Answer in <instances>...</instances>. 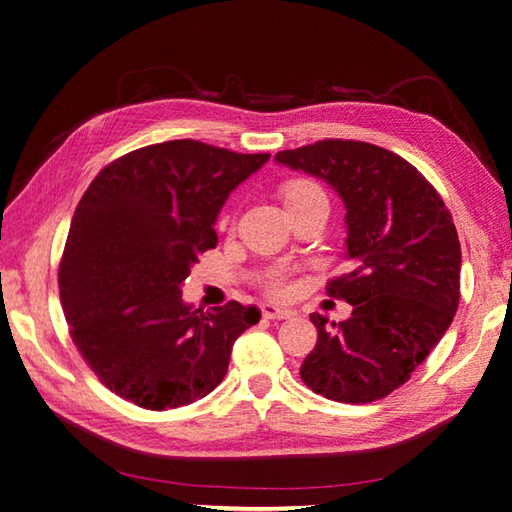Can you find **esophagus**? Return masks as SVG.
I'll list each match as a JSON object with an SVG mask.
<instances>
[{
  "label": "esophagus",
  "instance_id": "34e87169",
  "mask_svg": "<svg viewBox=\"0 0 512 512\" xmlns=\"http://www.w3.org/2000/svg\"><path fill=\"white\" fill-rule=\"evenodd\" d=\"M262 316L268 318V320H287V318L296 316V314H293L291 309H282V307H275V305H264L262 307Z\"/></svg>",
  "mask_w": 512,
  "mask_h": 512
}]
</instances>
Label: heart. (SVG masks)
Wrapping results in <instances>:
<instances>
[{"mask_svg": "<svg viewBox=\"0 0 512 512\" xmlns=\"http://www.w3.org/2000/svg\"><path fill=\"white\" fill-rule=\"evenodd\" d=\"M282 198H284V205H287V210H291V207L325 198V192L316 183H311V180H291V183L282 187ZM264 291L273 298H284L289 293V275L284 273L282 268H275V271L266 275Z\"/></svg>", "mask_w": 512, "mask_h": 512, "instance_id": "b5f03b06", "label": "heart"}]
</instances>
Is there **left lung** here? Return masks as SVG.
Returning <instances> with one entry per match:
<instances>
[{
  "mask_svg": "<svg viewBox=\"0 0 512 512\" xmlns=\"http://www.w3.org/2000/svg\"><path fill=\"white\" fill-rule=\"evenodd\" d=\"M275 160L323 178L348 210L350 271L327 282V296L350 302L352 316H309L318 341L300 377L334 402L381 400L411 379L454 320L461 244L452 214L413 164L375 144L323 140Z\"/></svg>",
  "mask_w": 512,
  "mask_h": 512,
  "instance_id": "8db88e82",
  "label": "left lung"
}]
</instances>
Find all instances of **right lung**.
I'll return each mask as SVG.
<instances>
[{"label":"right lung","mask_w":512,"mask_h":512,"mask_svg":"<svg viewBox=\"0 0 512 512\" xmlns=\"http://www.w3.org/2000/svg\"><path fill=\"white\" fill-rule=\"evenodd\" d=\"M268 158L171 140L121 155L85 189L58 289L76 350L112 393L164 411L223 381L232 345L262 314L235 300L192 309L180 287L216 246L225 198Z\"/></svg>","instance_id":"right-lung-1"}]
</instances>
